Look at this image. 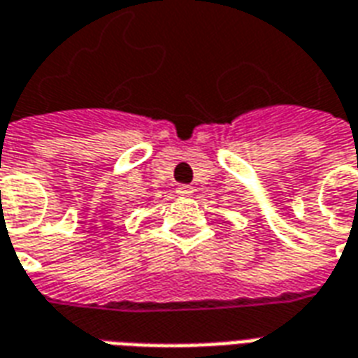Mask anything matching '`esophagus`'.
I'll return each instance as SVG.
<instances>
[{"label": "esophagus", "mask_w": 358, "mask_h": 358, "mask_svg": "<svg viewBox=\"0 0 358 358\" xmlns=\"http://www.w3.org/2000/svg\"><path fill=\"white\" fill-rule=\"evenodd\" d=\"M176 193H178L180 197H189L193 193V187L192 186H180L176 187Z\"/></svg>", "instance_id": "obj_1"}]
</instances>
